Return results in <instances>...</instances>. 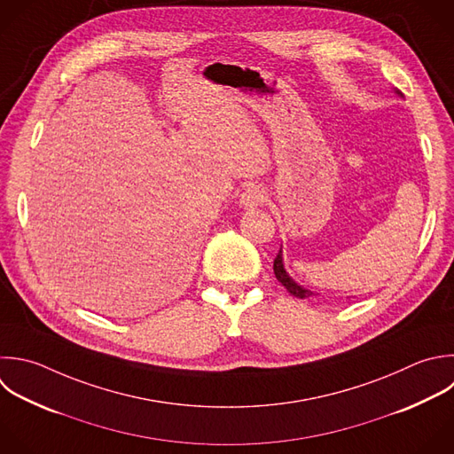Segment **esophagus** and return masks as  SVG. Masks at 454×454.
Instances as JSON below:
<instances>
[{"label":"esophagus","instance_id":"esophagus-1","mask_svg":"<svg viewBox=\"0 0 454 454\" xmlns=\"http://www.w3.org/2000/svg\"><path fill=\"white\" fill-rule=\"evenodd\" d=\"M264 202V195L261 192L259 186H248L245 188V192L241 193L239 197V204L245 207V209H254L257 206H261Z\"/></svg>","mask_w":454,"mask_h":454}]
</instances>
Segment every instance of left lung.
<instances>
[{
	"label": "left lung",
	"instance_id": "1",
	"mask_svg": "<svg viewBox=\"0 0 454 454\" xmlns=\"http://www.w3.org/2000/svg\"><path fill=\"white\" fill-rule=\"evenodd\" d=\"M273 271H275V277H277V280L278 282H282V286L293 294V296H296V298H307V296H312V293L310 291H307V289H303L301 286H298L287 273H286V270H284V264H282V252L278 250V254H277V257H275V261H273Z\"/></svg>",
	"mask_w": 454,
	"mask_h": 454
}]
</instances>
